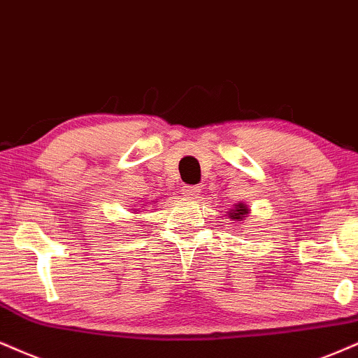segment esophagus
Returning <instances> with one entry per match:
<instances>
[{"instance_id": "1", "label": "esophagus", "mask_w": 358, "mask_h": 358, "mask_svg": "<svg viewBox=\"0 0 358 358\" xmlns=\"http://www.w3.org/2000/svg\"><path fill=\"white\" fill-rule=\"evenodd\" d=\"M182 194L186 197H192V199H196V197L201 194V189L199 186H182Z\"/></svg>"}]
</instances>
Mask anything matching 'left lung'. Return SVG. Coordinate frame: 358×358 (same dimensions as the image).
<instances>
[{
  "label": "left lung",
  "mask_w": 358,
  "mask_h": 358,
  "mask_svg": "<svg viewBox=\"0 0 358 358\" xmlns=\"http://www.w3.org/2000/svg\"><path fill=\"white\" fill-rule=\"evenodd\" d=\"M249 213L250 209L247 207V204H244V202H237V204H234L232 209L229 210V217L234 220H244V217H247Z\"/></svg>",
  "instance_id": "1"
}]
</instances>
